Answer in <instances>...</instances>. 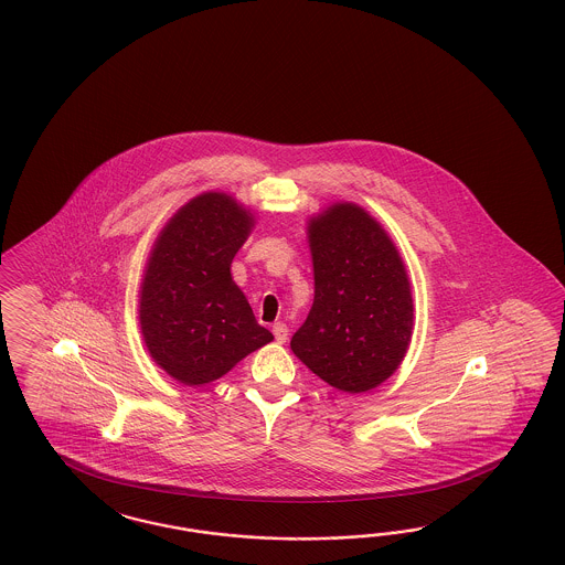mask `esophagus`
<instances>
[{
	"label": "esophagus",
	"instance_id": "34e87169",
	"mask_svg": "<svg viewBox=\"0 0 565 565\" xmlns=\"http://www.w3.org/2000/svg\"><path fill=\"white\" fill-rule=\"evenodd\" d=\"M288 331H290L288 330V326H286V323H281V321L273 326V335H275V340H277L279 344H284V342L288 340Z\"/></svg>",
	"mask_w": 565,
	"mask_h": 565
}]
</instances>
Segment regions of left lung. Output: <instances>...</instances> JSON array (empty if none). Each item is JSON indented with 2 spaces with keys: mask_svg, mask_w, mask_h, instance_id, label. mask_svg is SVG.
Masks as SVG:
<instances>
[{
  "mask_svg": "<svg viewBox=\"0 0 565 565\" xmlns=\"http://www.w3.org/2000/svg\"><path fill=\"white\" fill-rule=\"evenodd\" d=\"M315 300L294 354L342 392H367L409 349L413 298L403 258L382 225L352 202L309 221Z\"/></svg>",
  "mask_w": 565,
  "mask_h": 565,
  "instance_id": "left-lung-1",
  "label": "left lung"
}]
</instances>
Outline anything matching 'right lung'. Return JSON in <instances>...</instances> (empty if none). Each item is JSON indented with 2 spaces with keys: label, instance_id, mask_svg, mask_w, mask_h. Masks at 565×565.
<instances>
[{
  "label": "right lung",
  "instance_id": "right-lung-1",
  "mask_svg": "<svg viewBox=\"0 0 565 565\" xmlns=\"http://www.w3.org/2000/svg\"><path fill=\"white\" fill-rule=\"evenodd\" d=\"M253 227V213L232 195L206 192L181 206L154 242L139 326L156 365L179 384H211L273 340L232 279Z\"/></svg>",
  "mask_w": 565,
  "mask_h": 565
}]
</instances>
